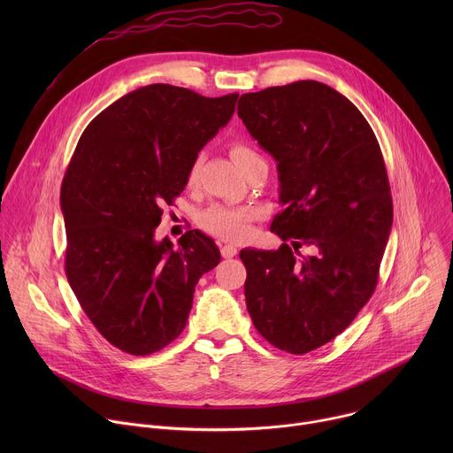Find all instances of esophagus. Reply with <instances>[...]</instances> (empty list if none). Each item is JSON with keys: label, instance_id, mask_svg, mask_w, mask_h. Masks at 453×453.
Returning <instances> with one entry per match:
<instances>
[{"label": "esophagus", "instance_id": "1", "mask_svg": "<svg viewBox=\"0 0 453 453\" xmlns=\"http://www.w3.org/2000/svg\"><path fill=\"white\" fill-rule=\"evenodd\" d=\"M236 247H233V245H222L220 247V254H222V257H233V256H236Z\"/></svg>", "mask_w": 453, "mask_h": 453}]
</instances>
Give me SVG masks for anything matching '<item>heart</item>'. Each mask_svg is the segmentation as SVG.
<instances>
[{"mask_svg":"<svg viewBox=\"0 0 453 453\" xmlns=\"http://www.w3.org/2000/svg\"><path fill=\"white\" fill-rule=\"evenodd\" d=\"M231 156L238 168L243 172L250 163L256 161H264V157L257 154L250 145L243 142H236L231 145ZM201 159L197 157L191 163L188 170V182H193L197 179ZM256 210L249 206H224V204H215L210 206L206 211L201 213L199 224L201 227L226 242H243L249 233H250V222L256 219Z\"/></svg>","mask_w":453,"mask_h":453,"instance_id":"b5f03b06","label":"heart"}]
</instances>
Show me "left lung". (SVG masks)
<instances>
[{
    "label": "left lung",
    "instance_id": "1",
    "mask_svg": "<svg viewBox=\"0 0 453 453\" xmlns=\"http://www.w3.org/2000/svg\"><path fill=\"white\" fill-rule=\"evenodd\" d=\"M238 116L278 161L283 211L271 231L285 242L240 250L247 310L274 348L304 355L342 334L376 288L393 226L389 177L367 119L326 84L242 95ZM303 244L314 252L303 257Z\"/></svg>",
    "mask_w": 453,
    "mask_h": 453
}]
</instances>
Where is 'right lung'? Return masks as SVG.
Instances as JSON below:
<instances>
[{"label":"right lung","mask_w":453,"mask_h":453,"mask_svg":"<svg viewBox=\"0 0 453 453\" xmlns=\"http://www.w3.org/2000/svg\"><path fill=\"white\" fill-rule=\"evenodd\" d=\"M236 98L170 84L140 88L86 127L64 173V271L95 328L125 353L145 357L175 341L196 285L220 262L215 242L197 229L179 247L154 233Z\"/></svg>","instance_id":"add662e5"}]
</instances>
